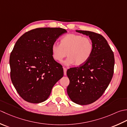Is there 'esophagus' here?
Listing matches in <instances>:
<instances>
[{"mask_svg": "<svg viewBox=\"0 0 127 127\" xmlns=\"http://www.w3.org/2000/svg\"><path fill=\"white\" fill-rule=\"evenodd\" d=\"M64 76H66V72H67V68H65V67H64Z\"/></svg>", "mask_w": 127, "mask_h": 127, "instance_id": "obj_1", "label": "esophagus"}]
</instances>
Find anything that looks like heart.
Masks as SVG:
<instances>
[{
    "label": "heart",
    "instance_id": "b5f03b06",
    "mask_svg": "<svg viewBox=\"0 0 127 127\" xmlns=\"http://www.w3.org/2000/svg\"><path fill=\"white\" fill-rule=\"evenodd\" d=\"M92 40L88 37L76 34H68L60 39V44L54 43L51 46L52 58L60 63L67 55L63 64L69 66H81L92 56L93 51Z\"/></svg>",
    "mask_w": 127,
    "mask_h": 127
}]
</instances>
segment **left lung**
I'll list each match as a JSON object with an SVG mask.
<instances>
[{
	"label": "left lung",
	"mask_w": 127,
	"mask_h": 127,
	"mask_svg": "<svg viewBox=\"0 0 127 127\" xmlns=\"http://www.w3.org/2000/svg\"><path fill=\"white\" fill-rule=\"evenodd\" d=\"M77 32L89 36L93 44L92 56L86 63L68 69L67 92L73 102L85 105L102 96L112 79L115 65L113 51L102 35L87 31Z\"/></svg>",
	"instance_id": "left-lung-1"
}]
</instances>
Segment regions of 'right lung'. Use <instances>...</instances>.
Wrapping results in <instances>:
<instances>
[{
  "label": "right lung",
  "mask_w": 127,
  "mask_h": 127,
  "mask_svg": "<svg viewBox=\"0 0 127 127\" xmlns=\"http://www.w3.org/2000/svg\"><path fill=\"white\" fill-rule=\"evenodd\" d=\"M66 32L61 28H38L25 33L15 43L10 56V76L17 92L26 101H44L63 77V68L52 58L51 46Z\"/></svg>",
  "instance_id": "right-lung-1"
}]
</instances>
